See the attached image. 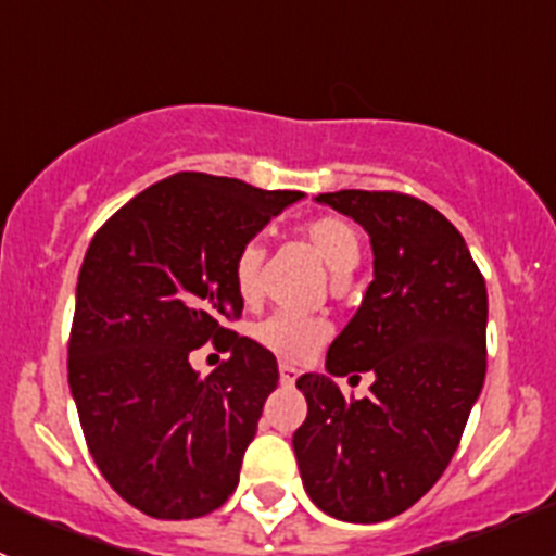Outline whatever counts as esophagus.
<instances>
[{
  "mask_svg": "<svg viewBox=\"0 0 556 556\" xmlns=\"http://www.w3.org/2000/svg\"><path fill=\"white\" fill-rule=\"evenodd\" d=\"M295 379H299V368H293V366H288V363H282V366H279V382L282 384H295Z\"/></svg>",
  "mask_w": 556,
  "mask_h": 556,
  "instance_id": "1",
  "label": "esophagus"
}]
</instances>
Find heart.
<instances>
[{
  "label": "heart",
  "instance_id": "1",
  "mask_svg": "<svg viewBox=\"0 0 556 556\" xmlns=\"http://www.w3.org/2000/svg\"><path fill=\"white\" fill-rule=\"evenodd\" d=\"M304 237L317 255L323 257L325 266L330 268L336 279L350 277L363 257L361 231L352 226L346 217L339 215H319L304 226ZM266 250L261 242H247L237 252L233 261V285L244 304H252L261 295V268ZM330 328L325 319L304 317L293 312H274L266 319L252 325V339L263 350L277 355L279 361L304 363L314 352L328 341Z\"/></svg>",
  "mask_w": 556,
  "mask_h": 556
}]
</instances>
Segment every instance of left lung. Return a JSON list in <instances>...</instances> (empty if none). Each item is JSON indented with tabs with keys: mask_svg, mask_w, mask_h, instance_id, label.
<instances>
[{
	"mask_svg": "<svg viewBox=\"0 0 556 556\" xmlns=\"http://www.w3.org/2000/svg\"><path fill=\"white\" fill-rule=\"evenodd\" d=\"M314 201L361 223L374 282L330 344L328 374L295 382L309 414L293 450L314 506L374 525L412 508L457 452L484 387L486 285L457 228L414 195L339 190ZM366 370L372 395L346 402L334 377Z\"/></svg>",
	"mask_w": 556,
	"mask_h": 556,
	"instance_id": "left-lung-1",
	"label": "left lung"
}]
</instances>
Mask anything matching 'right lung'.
<instances>
[{
  "mask_svg": "<svg viewBox=\"0 0 556 556\" xmlns=\"http://www.w3.org/2000/svg\"><path fill=\"white\" fill-rule=\"evenodd\" d=\"M299 190L179 172L150 185L91 239L77 277L70 390L93 463L155 519L215 511L279 382L277 357L226 328L242 314L233 261ZM232 355L206 380L189 352Z\"/></svg>",
  "mask_w": 556,
  "mask_h": 556,
  "instance_id": "right-lung-1",
  "label": "right lung"
}]
</instances>
